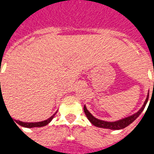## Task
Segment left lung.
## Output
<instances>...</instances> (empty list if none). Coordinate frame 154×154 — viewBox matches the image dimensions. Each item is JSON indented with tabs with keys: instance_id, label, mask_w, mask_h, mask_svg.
I'll return each instance as SVG.
<instances>
[{
	"instance_id": "left-lung-1",
	"label": "left lung",
	"mask_w": 154,
	"mask_h": 154,
	"mask_svg": "<svg viewBox=\"0 0 154 154\" xmlns=\"http://www.w3.org/2000/svg\"><path fill=\"white\" fill-rule=\"evenodd\" d=\"M153 89H154V82H153ZM149 91L148 93V96H147V98H146L144 103L143 105V106L141 107V109L137 112V113L134 114L132 116H128L126 118H124L122 119H119V120H117V121H114V122H108V121H105V120H101V119H97L96 117H94L88 111V110L87 109L86 106H84V112L87 116V119H89L90 121L93 125L97 126V127H99V128H104V129H115V130H117V129H122L124 128H125L128 125H129L131 123H133L134 120H135L139 116V115L142 113L143 110H144L145 108V106L148 100H149Z\"/></svg>"
}]
</instances>
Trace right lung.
Returning <instances> with one entry per match:
<instances>
[{
  "instance_id": "obj_1",
  "label": "right lung",
  "mask_w": 154,
  "mask_h": 154,
  "mask_svg": "<svg viewBox=\"0 0 154 154\" xmlns=\"http://www.w3.org/2000/svg\"><path fill=\"white\" fill-rule=\"evenodd\" d=\"M1 83V82H0ZM2 94L1 93L0 98H2ZM57 113V112H56ZM55 113V114H56ZM55 114L51 116L50 118H48L46 120H44V121H40V122H35V123H28V122H22V121H20V120H15L16 123L20 125V126H23V127H25V128H34V127H43V126H45L46 125H48V123L51 122V120L54 119ZM16 125V124H15Z\"/></svg>"
}]
</instances>
